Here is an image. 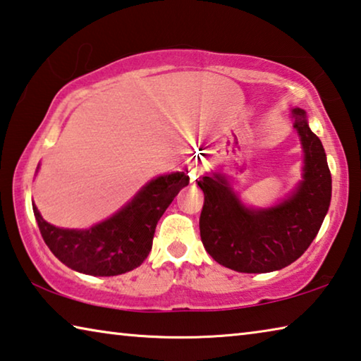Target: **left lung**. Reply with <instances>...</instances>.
I'll return each mask as SVG.
<instances>
[{
  "mask_svg": "<svg viewBox=\"0 0 361 361\" xmlns=\"http://www.w3.org/2000/svg\"><path fill=\"white\" fill-rule=\"evenodd\" d=\"M294 128L305 152L304 181L276 207L245 209L220 175L202 176L199 230L205 250L220 265L241 273H268L290 265L317 236L331 202V171L322 141L293 109Z\"/></svg>",
  "mask_w": 361,
  "mask_h": 361,
  "instance_id": "8db88e82",
  "label": "left lung"
}]
</instances>
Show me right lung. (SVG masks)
<instances>
[{
  "instance_id": "add662e5",
  "label": "right lung",
  "mask_w": 361,
  "mask_h": 361,
  "mask_svg": "<svg viewBox=\"0 0 361 361\" xmlns=\"http://www.w3.org/2000/svg\"><path fill=\"white\" fill-rule=\"evenodd\" d=\"M188 183L185 171L159 176L147 183L127 207L85 231L49 225L35 205L33 214L44 243L64 265L93 276H116L146 260L157 221Z\"/></svg>"
}]
</instances>
